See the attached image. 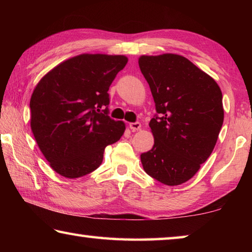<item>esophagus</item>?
<instances>
[{
	"label": "esophagus",
	"instance_id": "34e87169",
	"mask_svg": "<svg viewBox=\"0 0 252 252\" xmlns=\"http://www.w3.org/2000/svg\"><path fill=\"white\" fill-rule=\"evenodd\" d=\"M130 129L132 130V131H139L140 129H141V123L140 122H132V123H130Z\"/></svg>",
	"mask_w": 252,
	"mask_h": 252
}]
</instances>
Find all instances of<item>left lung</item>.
I'll return each mask as SVG.
<instances>
[{
    "instance_id": "1",
    "label": "left lung",
    "mask_w": 252,
    "mask_h": 252,
    "mask_svg": "<svg viewBox=\"0 0 252 252\" xmlns=\"http://www.w3.org/2000/svg\"><path fill=\"white\" fill-rule=\"evenodd\" d=\"M139 66L159 113L149 123L155 144L141 155L143 169L163 185H182L216 146L224 117L222 92L182 55H141Z\"/></svg>"
}]
</instances>
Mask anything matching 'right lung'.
Masks as SVG:
<instances>
[{"instance_id": "1", "label": "right lung", "mask_w": 252, "mask_h": 252, "mask_svg": "<svg viewBox=\"0 0 252 252\" xmlns=\"http://www.w3.org/2000/svg\"><path fill=\"white\" fill-rule=\"evenodd\" d=\"M127 63L126 55L80 54L49 71L30 101L31 129L50 167L67 179L100 167L104 149L125 133L108 116L109 88Z\"/></svg>"}]
</instances>
